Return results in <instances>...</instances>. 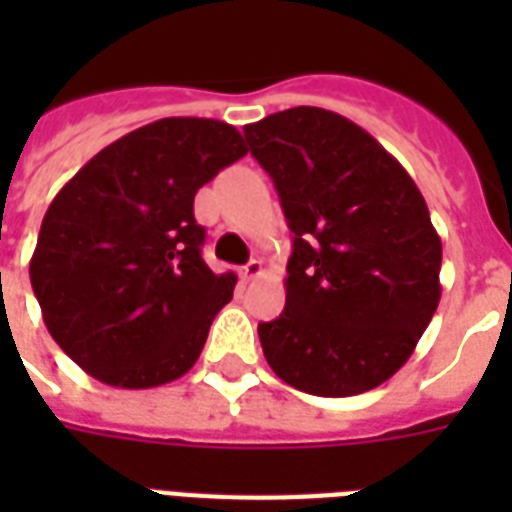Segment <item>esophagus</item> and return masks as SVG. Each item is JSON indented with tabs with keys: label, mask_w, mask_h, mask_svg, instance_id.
Wrapping results in <instances>:
<instances>
[{
	"label": "esophagus",
	"mask_w": 512,
	"mask_h": 512,
	"mask_svg": "<svg viewBox=\"0 0 512 512\" xmlns=\"http://www.w3.org/2000/svg\"><path fill=\"white\" fill-rule=\"evenodd\" d=\"M265 273V265L263 260H249L244 268H241V276H244V281H252V279H260Z\"/></svg>",
	"instance_id": "1"
}]
</instances>
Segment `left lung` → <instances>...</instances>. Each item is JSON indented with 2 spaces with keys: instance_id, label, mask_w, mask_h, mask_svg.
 Masks as SVG:
<instances>
[{
  "instance_id": "8db88e82",
  "label": "left lung",
  "mask_w": 512,
  "mask_h": 512,
  "mask_svg": "<svg viewBox=\"0 0 512 512\" xmlns=\"http://www.w3.org/2000/svg\"><path fill=\"white\" fill-rule=\"evenodd\" d=\"M289 231L287 305L257 327L276 377L342 398L390 380L441 300V239L420 188L358 124L297 106L244 127Z\"/></svg>"
}]
</instances>
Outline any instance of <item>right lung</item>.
Here are the masks:
<instances>
[{"mask_svg":"<svg viewBox=\"0 0 512 512\" xmlns=\"http://www.w3.org/2000/svg\"><path fill=\"white\" fill-rule=\"evenodd\" d=\"M244 154L231 124L170 116L114 140L52 199L31 287L52 340L95 380L159 388L196 364L236 273L201 260L193 196Z\"/></svg>","mask_w":512,"mask_h":512,"instance_id":"obj_1","label":"right lung"}]
</instances>
